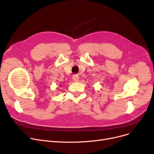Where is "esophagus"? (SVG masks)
<instances>
[{"mask_svg":"<svg viewBox=\"0 0 154 154\" xmlns=\"http://www.w3.org/2000/svg\"><path fill=\"white\" fill-rule=\"evenodd\" d=\"M72 79H73V80L75 81V82H77V81H79V76L76 75H75L73 76V77H72Z\"/></svg>","mask_w":154,"mask_h":154,"instance_id":"1","label":"esophagus"}]
</instances>
